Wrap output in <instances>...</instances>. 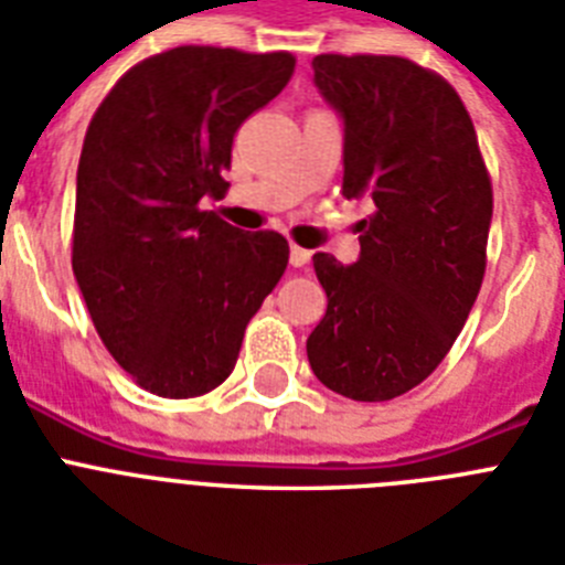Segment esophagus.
Listing matches in <instances>:
<instances>
[{
    "label": "esophagus",
    "instance_id": "1",
    "mask_svg": "<svg viewBox=\"0 0 565 565\" xmlns=\"http://www.w3.org/2000/svg\"><path fill=\"white\" fill-rule=\"evenodd\" d=\"M311 259V254L309 250H306V247H297V245H291V254H288V262H291V265H295V268H303L306 262Z\"/></svg>",
    "mask_w": 565,
    "mask_h": 565
}]
</instances>
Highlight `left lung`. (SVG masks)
I'll list each match as a JSON object with an SVG mask.
<instances>
[{
	"label": "left lung",
	"mask_w": 565,
	"mask_h": 565,
	"mask_svg": "<svg viewBox=\"0 0 565 565\" xmlns=\"http://www.w3.org/2000/svg\"><path fill=\"white\" fill-rule=\"evenodd\" d=\"M344 116V198L370 195L361 256L315 254L327 311L306 341L315 376L355 403L408 394L452 350L487 268L493 183L461 96L396 54H318Z\"/></svg>",
	"instance_id": "left-lung-1"
}]
</instances>
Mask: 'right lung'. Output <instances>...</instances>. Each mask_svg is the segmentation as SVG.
Returning a JSON list of instances; mask_svg holds the SVG:
<instances>
[{"mask_svg": "<svg viewBox=\"0 0 565 565\" xmlns=\"http://www.w3.org/2000/svg\"><path fill=\"white\" fill-rule=\"evenodd\" d=\"M291 52L178 46L130 66L98 104L78 162L72 270L107 353L166 399L210 394L288 265L274 230L218 212L233 137L282 93Z\"/></svg>", "mask_w": 565, "mask_h": 565, "instance_id": "right-lung-1", "label": "right lung"}]
</instances>
